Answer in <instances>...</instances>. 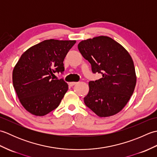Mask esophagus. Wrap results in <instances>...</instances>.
<instances>
[{"instance_id":"34e87169","label":"esophagus","mask_w":157,"mask_h":157,"mask_svg":"<svg viewBox=\"0 0 157 157\" xmlns=\"http://www.w3.org/2000/svg\"><path fill=\"white\" fill-rule=\"evenodd\" d=\"M77 83H78V82H70V83H69V86H73L74 85H75V84H77Z\"/></svg>"}]
</instances>
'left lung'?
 Returning a JSON list of instances; mask_svg holds the SVG:
<instances>
[{"label": "left lung", "instance_id": "8db88e82", "mask_svg": "<svg viewBox=\"0 0 157 157\" xmlns=\"http://www.w3.org/2000/svg\"><path fill=\"white\" fill-rule=\"evenodd\" d=\"M79 51L90 63L92 73L102 77L89 82L84 103L101 117L121 111L133 94L136 84L134 62L129 52L111 38L101 36L82 40Z\"/></svg>", "mask_w": 157, "mask_h": 157}]
</instances>
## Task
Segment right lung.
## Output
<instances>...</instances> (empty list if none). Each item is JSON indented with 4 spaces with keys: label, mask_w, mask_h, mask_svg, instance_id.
Returning a JSON list of instances; mask_svg holds the SVG:
<instances>
[{
    "label": "right lung",
    "mask_w": 157,
    "mask_h": 157,
    "mask_svg": "<svg viewBox=\"0 0 157 157\" xmlns=\"http://www.w3.org/2000/svg\"><path fill=\"white\" fill-rule=\"evenodd\" d=\"M75 40H46L23 52L13 71V84L22 106L36 116H44L58 107L68 90L63 79V61Z\"/></svg>",
    "instance_id": "right-lung-1"
}]
</instances>
